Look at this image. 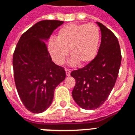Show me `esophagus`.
Segmentation results:
<instances>
[{
  "mask_svg": "<svg viewBox=\"0 0 135 135\" xmlns=\"http://www.w3.org/2000/svg\"><path fill=\"white\" fill-rule=\"evenodd\" d=\"M65 71H66V76H70V74H71L70 69H65Z\"/></svg>",
  "mask_w": 135,
  "mask_h": 135,
  "instance_id": "obj_1",
  "label": "esophagus"
}]
</instances>
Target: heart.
Masks as SVG:
<instances>
[{"mask_svg":"<svg viewBox=\"0 0 135 135\" xmlns=\"http://www.w3.org/2000/svg\"><path fill=\"white\" fill-rule=\"evenodd\" d=\"M100 40L99 27L95 24H71L59 30L56 40L49 41L48 51L56 64L64 62L69 50L71 64L78 62L79 64L85 65L97 56Z\"/></svg>","mask_w":135,"mask_h":135,"instance_id":"b5f03b06","label":"heart"}]
</instances>
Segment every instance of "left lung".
<instances>
[{
  "label": "left lung",
  "mask_w": 135,
  "mask_h": 135,
  "mask_svg": "<svg viewBox=\"0 0 135 135\" xmlns=\"http://www.w3.org/2000/svg\"><path fill=\"white\" fill-rule=\"evenodd\" d=\"M101 31V42L95 58L85 67L71 71L76 80L72 97L84 109L101 106L114 87L122 61L118 39L105 26L97 22Z\"/></svg>",
  "instance_id": "obj_1"
}]
</instances>
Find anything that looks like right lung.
<instances>
[{
  "label": "right lung",
  "mask_w": 135,
  "mask_h": 135,
  "mask_svg": "<svg viewBox=\"0 0 135 135\" xmlns=\"http://www.w3.org/2000/svg\"><path fill=\"white\" fill-rule=\"evenodd\" d=\"M63 23L58 20L36 23L21 36L13 53L16 90L25 108L34 113L50 106L55 89L66 78L64 69L52 61L47 45L42 41Z\"/></svg>",
  "instance_id": "obj_1"
}]
</instances>
